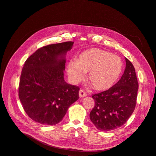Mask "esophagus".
<instances>
[{
  "mask_svg": "<svg viewBox=\"0 0 156 156\" xmlns=\"http://www.w3.org/2000/svg\"><path fill=\"white\" fill-rule=\"evenodd\" d=\"M79 96H80V98L85 97V96H87L86 93L83 90H79Z\"/></svg>",
  "mask_w": 156,
  "mask_h": 156,
  "instance_id": "esophagus-1",
  "label": "esophagus"
}]
</instances>
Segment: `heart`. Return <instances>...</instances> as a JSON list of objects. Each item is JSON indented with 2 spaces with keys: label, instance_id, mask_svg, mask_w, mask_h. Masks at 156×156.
Wrapping results in <instances>:
<instances>
[{
  "label": "heart",
  "instance_id": "1",
  "mask_svg": "<svg viewBox=\"0 0 156 156\" xmlns=\"http://www.w3.org/2000/svg\"><path fill=\"white\" fill-rule=\"evenodd\" d=\"M122 62L119 57L98 48L85 50L68 64L67 72L73 83H78L87 73V80L96 91H106L119 77Z\"/></svg>",
  "mask_w": 156,
  "mask_h": 156
}]
</instances>
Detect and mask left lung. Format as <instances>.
Masks as SVG:
<instances>
[{
  "mask_svg": "<svg viewBox=\"0 0 156 156\" xmlns=\"http://www.w3.org/2000/svg\"><path fill=\"white\" fill-rule=\"evenodd\" d=\"M126 69L118 82L108 90L92 94L94 107L90 119L100 131H110L124 124L136 104L138 83L134 66L126 58Z\"/></svg>",
  "mask_w": 156,
  "mask_h": 156,
  "instance_id": "obj_1",
  "label": "left lung"
}]
</instances>
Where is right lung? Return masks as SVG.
Returning <instances> with one entry per match:
<instances>
[{
	"label": "right lung",
	"mask_w": 156,
	"mask_h": 156,
	"mask_svg": "<svg viewBox=\"0 0 156 156\" xmlns=\"http://www.w3.org/2000/svg\"><path fill=\"white\" fill-rule=\"evenodd\" d=\"M73 42L50 44L25 61L20 79L19 98L28 116L44 125L60 122L79 98V87L64 80L66 52Z\"/></svg>",
	"instance_id": "right-lung-1"
}]
</instances>
